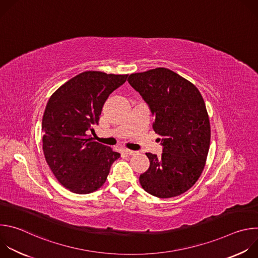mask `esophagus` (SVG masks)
<instances>
[{"instance_id": "34e87169", "label": "esophagus", "mask_w": 258, "mask_h": 258, "mask_svg": "<svg viewBox=\"0 0 258 258\" xmlns=\"http://www.w3.org/2000/svg\"><path fill=\"white\" fill-rule=\"evenodd\" d=\"M124 151L128 155H136V154H138V151H134V150H130V149H125Z\"/></svg>"}]
</instances>
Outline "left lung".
Here are the masks:
<instances>
[{"mask_svg": "<svg viewBox=\"0 0 258 258\" xmlns=\"http://www.w3.org/2000/svg\"><path fill=\"white\" fill-rule=\"evenodd\" d=\"M128 84L155 116L153 130L163 146L161 156L146 153L148 170L140 175L142 188L158 198L188 191L200 177L210 145V123L198 89L163 67L133 73Z\"/></svg>", "mask_w": 258, "mask_h": 258, "instance_id": "8db88e82", "label": "left lung"}]
</instances>
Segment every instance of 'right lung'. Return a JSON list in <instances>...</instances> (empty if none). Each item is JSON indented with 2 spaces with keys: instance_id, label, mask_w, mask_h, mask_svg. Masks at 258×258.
<instances>
[{
  "instance_id": "right-lung-1",
  "label": "right lung",
  "mask_w": 258,
  "mask_h": 258,
  "mask_svg": "<svg viewBox=\"0 0 258 258\" xmlns=\"http://www.w3.org/2000/svg\"><path fill=\"white\" fill-rule=\"evenodd\" d=\"M127 75L85 71L62 85L49 99L42 122L43 151L55 177L72 193L101 188L112 163L120 157L89 135L99 123L109 95Z\"/></svg>"
}]
</instances>
